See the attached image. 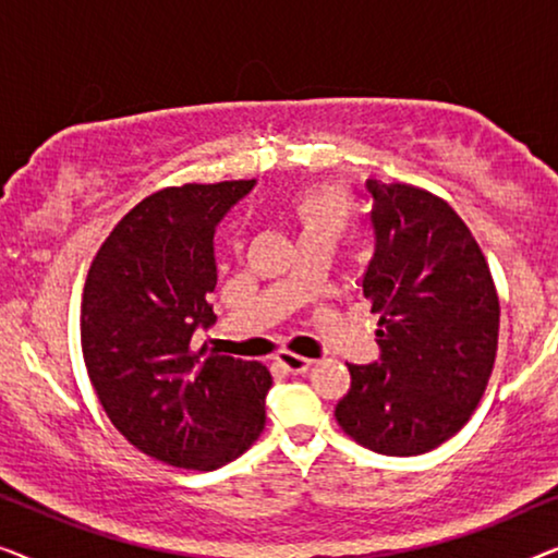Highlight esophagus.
Returning <instances> with one entry per match:
<instances>
[{
    "instance_id": "1",
    "label": "esophagus",
    "mask_w": 558,
    "mask_h": 558,
    "mask_svg": "<svg viewBox=\"0 0 558 558\" xmlns=\"http://www.w3.org/2000/svg\"><path fill=\"white\" fill-rule=\"evenodd\" d=\"M277 361H279V365L284 371H289V373H304L312 365V361L310 357H302V355H296V353H289V350H281V353L277 355Z\"/></svg>"
}]
</instances>
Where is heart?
I'll use <instances>...</instances> for the list:
<instances>
[{"label": "heart", "instance_id": "b5f03b06", "mask_svg": "<svg viewBox=\"0 0 558 558\" xmlns=\"http://www.w3.org/2000/svg\"><path fill=\"white\" fill-rule=\"evenodd\" d=\"M353 201L345 190L330 185L304 190L292 203V218L300 228V241L317 239V235L338 241L353 223Z\"/></svg>", "mask_w": 558, "mask_h": 558}]
</instances>
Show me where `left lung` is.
I'll list each match as a JSON object with an SVG mask.
<instances>
[{"mask_svg":"<svg viewBox=\"0 0 558 558\" xmlns=\"http://www.w3.org/2000/svg\"><path fill=\"white\" fill-rule=\"evenodd\" d=\"M373 258L363 294L378 315L380 357L348 365L335 407L348 437L378 454H424L454 437L483 399L500 304L487 262L441 197L365 180Z\"/></svg>","mask_w":558,"mask_h":558,"instance_id":"obj_1","label":"left lung"}]
</instances>
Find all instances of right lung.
<instances>
[{
  "label": "right lung",
  "mask_w": 558,
  "mask_h": 558,
  "mask_svg": "<svg viewBox=\"0 0 558 558\" xmlns=\"http://www.w3.org/2000/svg\"><path fill=\"white\" fill-rule=\"evenodd\" d=\"M256 180L165 187L119 220L88 269L81 345L111 424L144 454L218 470L258 439L271 373L190 348L216 323L213 235Z\"/></svg>",
  "instance_id": "add662e5"
}]
</instances>
